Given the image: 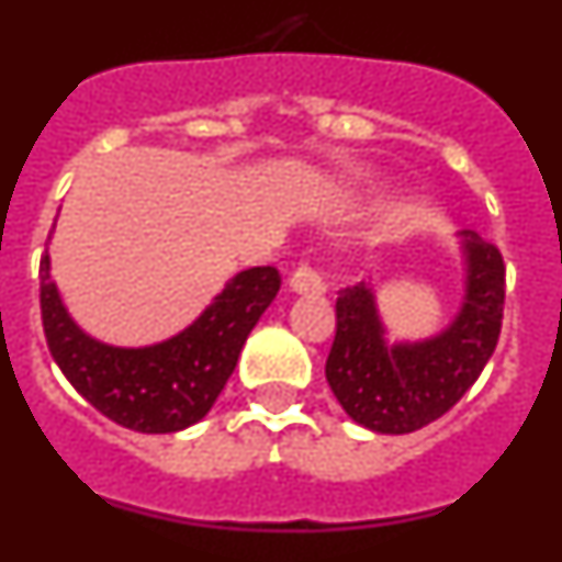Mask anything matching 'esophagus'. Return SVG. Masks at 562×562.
Here are the masks:
<instances>
[{"label": "esophagus", "mask_w": 562, "mask_h": 562, "mask_svg": "<svg viewBox=\"0 0 562 562\" xmlns=\"http://www.w3.org/2000/svg\"><path fill=\"white\" fill-rule=\"evenodd\" d=\"M290 290L297 292V295H324L326 284H324V278H321V272L301 265L290 276Z\"/></svg>", "instance_id": "obj_1"}]
</instances>
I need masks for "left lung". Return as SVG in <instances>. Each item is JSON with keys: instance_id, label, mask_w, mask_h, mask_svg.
<instances>
[{"instance_id": "1", "label": "left lung", "mask_w": 562, "mask_h": 562, "mask_svg": "<svg viewBox=\"0 0 562 562\" xmlns=\"http://www.w3.org/2000/svg\"><path fill=\"white\" fill-rule=\"evenodd\" d=\"M464 301L439 335L391 342L374 286L337 295L326 380L342 411L374 434H414L448 414L493 357L504 317V258L479 233L459 231Z\"/></svg>"}]
</instances>
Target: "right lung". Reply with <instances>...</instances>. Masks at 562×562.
<instances>
[{
    "label": "right lung",
    "mask_w": 562,
    "mask_h": 562,
    "mask_svg": "<svg viewBox=\"0 0 562 562\" xmlns=\"http://www.w3.org/2000/svg\"><path fill=\"white\" fill-rule=\"evenodd\" d=\"M38 276L53 360L92 408L137 434H177L196 425L213 408L247 335L281 290L276 267L241 270L180 335L126 349L89 337L69 317L49 276L47 252Z\"/></svg>",
    "instance_id": "1"
}]
</instances>
